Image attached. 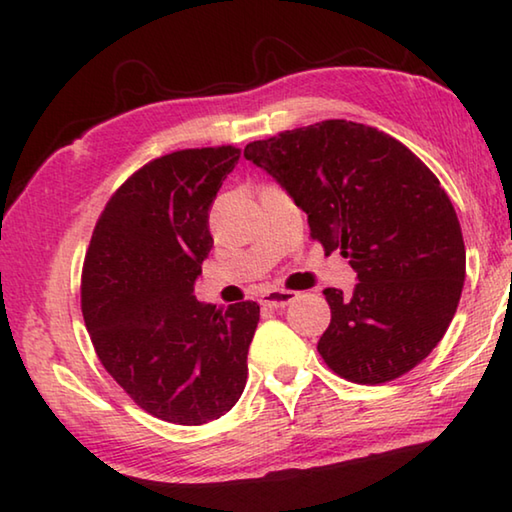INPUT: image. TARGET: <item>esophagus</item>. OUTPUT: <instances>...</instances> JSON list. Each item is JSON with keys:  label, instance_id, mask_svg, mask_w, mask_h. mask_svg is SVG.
<instances>
[{"label": "esophagus", "instance_id": "esophagus-1", "mask_svg": "<svg viewBox=\"0 0 512 512\" xmlns=\"http://www.w3.org/2000/svg\"><path fill=\"white\" fill-rule=\"evenodd\" d=\"M293 300H297V293L286 291V288H273V291H266L259 297V302L268 306V309H282V306L291 304Z\"/></svg>", "mask_w": 512, "mask_h": 512}]
</instances>
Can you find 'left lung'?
<instances>
[{"instance_id": "left-lung-1", "label": "left lung", "mask_w": 512, "mask_h": 512, "mask_svg": "<svg viewBox=\"0 0 512 512\" xmlns=\"http://www.w3.org/2000/svg\"><path fill=\"white\" fill-rule=\"evenodd\" d=\"M309 217L324 253L340 248L358 273L351 295L324 288L331 324L318 342L338 376L378 385L439 345L466 280V246L452 201L416 154L385 132L322 120L248 143Z\"/></svg>"}]
</instances>
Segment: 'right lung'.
<instances>
[{"label":"right lung","instance_id":"1","mask_svg":"<svg viewBox=\"0 0 512 512\" xmlns=\"http://www.w3.org/2000/svg\"><path fill=\"white\" fill-rule=\"evenodd\" d=\"M232 145L154 159L114 192L82 268V315L109 376L161 421L203 425L239 401L257 302L203 304L208 212L239 161Z\"/></svg>","mask_w":512,"mask_h":512}]
</instances>
